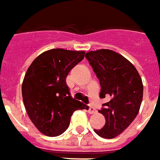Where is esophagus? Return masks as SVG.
<instances>
[{
  "mask_svg": "<svg viewBox=\"0 0 160 160\" xmlns=\"http://www.w3.org/2000/svg\"><path fill=\"white\" fill-rule=\"evenodd\" d=\"M88 112L90 113V114H93V113L96 112V109H95V108H94V107H89Z\"/></svg>",
  "mask_w": 160,
  "mask_h": 160,
  "instance_id": "34e87169",
  "label": "esophagus"
}]
</instances>
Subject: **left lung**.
<instances>
[{"label": "left lung", "instance_id": "1", "mask_svg": "<svg viewBox=\"0 0 160 160\" xmlns=\"http://www.w3.org/2000/svg\"><path fill=\"white\" fill-rule=\"evenodd\" d=\"M101 85L100 97L111 98L99 112L106 123L95 129L103 138H113L132 122L142 103L143 85L138 72L123 56L110 49L90 51L85 54Z\"/></svg>", "mask_w": 160, "mask_h": 160}]
</instances>
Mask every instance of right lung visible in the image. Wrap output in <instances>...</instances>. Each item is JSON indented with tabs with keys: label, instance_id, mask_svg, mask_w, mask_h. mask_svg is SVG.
Here are the masks:
<instances>
[{
	"label": "right lung",
	"instance_id": "1",
	"mask_svg": "<svg viewBox=\"0 0 160 160\" xmlns=\"http://www.w3.org/2000/svg\"><path fill=\"white\" fill-rule=\"evenodd\" d=\"M85 53L53 48L38 56L27 70L22 85L23 103L32 122L46 136L62 134L75 111L89 108L72 98L66 84L69 72Z\"/></svg>",
	"mask_w": 160,
	"mask_h": 160
}]
</instances>
